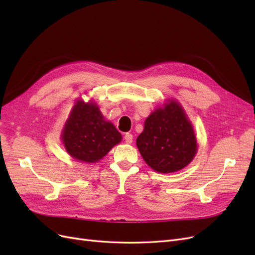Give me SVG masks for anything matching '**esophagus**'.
Segmentation results:
<instances>
[{
    "label": "esophagus",
    "mask_w": 255,
    "mask_h": 255,
    "mask_svg": "<svg viewBox=\"0 0 255 255\" xmlns=\"http://www.w3.org/2000/svg\"><path fill=\"white\" fill-rule=\"evenodd\" d=\"M125 141H126V143H128V144L132 143L133 142V135L129 133H127L125 135Z\"/></svg>",
    "instance_id": "34e87169"
}]
</instances>
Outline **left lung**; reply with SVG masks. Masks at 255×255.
Instances as JSON below:
<instances>
[{"mask_svg": "<svg viewBox=\"0 0 255 255\" xmlns=\"http://www.w3.org/2000/svg\"><path fill=\"white\" fill-rule=\"evenodd\" d=\"M136 143L145 163L161 173L181 170L197 152L194 128L182 106L174 100L145 119Z\"/></svg>", "mask_w": 255, "mask_h": 255, "instance_id": "8db88e82", "label": "left lung"}]
</instances>
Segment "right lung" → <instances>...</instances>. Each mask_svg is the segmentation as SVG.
<instances>
[{"label": "right lung", "instance_id": "right-lung-1", "mask_svg": "<svg viewBox=\"0 0 255 255\" xmlns=\"http://www.w3.org/2000/svg\"><path fill=\"white\" fill-rule=\"evenodd\" d=\"M63 141L72 157L96 163L105 156L121 134L111 122H106L95 103L76 102L63 129Z\"/></svg>", "mask_w": 255, "mask_h": 255}]
</instances>
